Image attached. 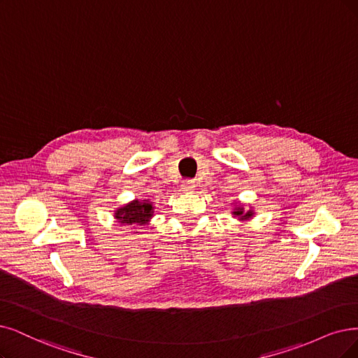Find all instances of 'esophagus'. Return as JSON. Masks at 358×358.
<instances>
[{
	"label": "esophagus",
	"mask_w": 358,
	"mask_h": 358,
	"mask_svg": "<svg viewBox=\"0 0 358 358\" xmlns=\"http://www.w3.org/2000/svg\"><path fill=\"white\" fill-rule=\"evenodd\" d=\"M194 182L193 181H184L182 184H181V189H182V192H187V193H190V192H193L194 190Z\"/></svg>",
	"instance_id": "34e87169"
}]
</instances>
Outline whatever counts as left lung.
<instances>
[{
    "label": "left lung",
    "mask_w": 358,
    "mask_h": 358,
    "mask_svg": "<svg viewBox=\"0 0 358 358\" xmlns=\"http://www.w3.org/2000/svg\"><path fill=\"white\" fill-rule=\"evenodd\" d=\"M233 215H236V217H239V220H249L250 217L254 215V213L252 210H246L245 213V209H243V206H239V208H236V210H233Z\"/></svg>",
    "instance_id": "left-lung-1"
}]
</instances>
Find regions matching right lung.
<instances>
[{
    "label": "right lung",
    "mask_w": 358,
    "mask_h": 358,
    "mask_svg": "<svg viewBox=\"0 0 358 358\" xmlns=\"http://www.w3.org/2000/svg\"><path fill=\"white\" fill-rule=\"evenodd\" d=\"M153 217V206L149 201H132L131 203L115 210V218L117 222L127 226H144Z\"/></svg>",
    "instance_id": "1"
}]
</instances>
